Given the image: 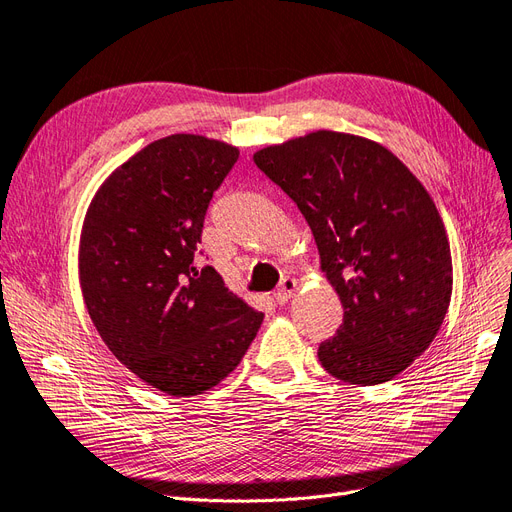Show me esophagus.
<instances>
[{
  "label": "esophagus",
  "mask_w": 512,
  "mask_h": 512,
  "mask_svg": "<svg viewBox=\"0 0 512 512\" xmlns=\"http://www.w3.org/2000/svg\"><path fill=\"white\" fill-rule=\"evenodd\" d=\"M295 291H297V280L295 278H282L278 291L274 293L276 304H287V301L295 295Z\"/></svg>",
  "instance_id": "34e87169"
}]
</instances>
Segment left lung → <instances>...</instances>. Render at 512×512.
Returning <instances> with one entry per match:
<instances>
[{"label":"left lung","mask_w":512,"mask_h":512,"mask_svg":"<svg viewBox=\"0 0 512 512\" xmlns=\"http://www.w3.org/2000/svg\"><path fill=\"white\" fill-rule=\"evenodd\" d=\"M253 160L306 217L344 306L320 365L348 384L390 382L432 344L451 299L449 240L430 194L384 145L346 132L316 130Z\"/></svg>","instance_id":"obj_1"}]
</instances>
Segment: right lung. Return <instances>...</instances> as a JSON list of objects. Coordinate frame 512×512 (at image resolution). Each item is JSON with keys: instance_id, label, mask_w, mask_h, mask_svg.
<instances>
[{"instance_id": "add662e5", "label": "right lung", "mask_w": 512, "mask_h": 512, "mask_svg": "<svg viewBox=\"0 0 512 512\" xmlns=\"http://www.w3.org/2000/svg\"><path fill=\"white\" fill-rule=\"evenodd\" d=\"M238 147L170 135L143 147L94 194L80 238V285L105 346L139 380L196 396L230 375L263 314L196 268L206 208Z\"/></svg>"}]
</instances>
